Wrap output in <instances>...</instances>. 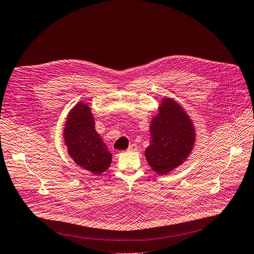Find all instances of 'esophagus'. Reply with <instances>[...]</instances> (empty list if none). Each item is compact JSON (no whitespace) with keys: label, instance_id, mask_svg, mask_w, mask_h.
Returning a JSON list of instances; mask_svg holds the SVG:
<instances>
[{"label":"esophagus","instance_id":"1","mask_svg":"<svg viewBox=\"0 0 254 254\" xmlns=\"http://www.w3.org/2000/svg\"><path fill=\"white\" fill-rule=\"evenodd\" d=\"M137 149H138V146L136 145V144H130L129 146H128V148H127V151L128 152H136L137 151Z\"/></svg>","mask_w":254,"mask_h":254}]
</instances>
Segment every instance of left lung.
Wrapping results in <instances>:
<instances>
[{
  "instance_id": "1",
  "label": "left lung",
  "mask_w": 254,
  "mask_h": 254,
  "mask_svg": "<svg viewBox=\"0 0 254 254\" xmlns=\"http://www.w3.org/2000/svg\"><path fill=\"white\" fill-rule=\"evenodd\" d=\"M151 141L145 158L152 170L165 175L180 166L191 153L195 141L192 120L172 98H163L152 119Z\"/></svg>"
}]
</instances>
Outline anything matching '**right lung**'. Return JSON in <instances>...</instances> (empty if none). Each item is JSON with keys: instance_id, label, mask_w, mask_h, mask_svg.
I'll use <instances>...</instances> for the list:
<instances>
[{"instance_id": "add662e5", "label": "right lung", "mask_w": 254, "mask_h": 254, "mask_svg": "<svg viewBox=\"0 0 254 254\" xmlns=\"http://www.w3.org/2000/svg\"><path fill=\"white\" fill-rule=\"evenodd\" d=\"M64 140L74 162L94 175L105 173L112 154L95 129V121L87 103L78 102L69 113Z\"/></svg>"}]
</instances>
